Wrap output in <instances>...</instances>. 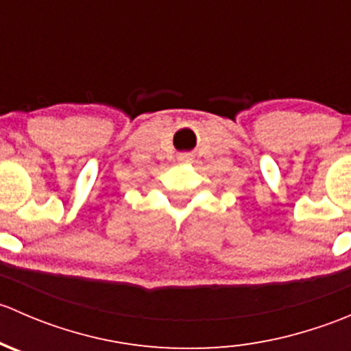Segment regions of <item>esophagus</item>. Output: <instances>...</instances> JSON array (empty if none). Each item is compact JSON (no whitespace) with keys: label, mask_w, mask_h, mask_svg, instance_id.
<instances>
[{"label":"esophagus","mask_w":351,"mask_h":351,"mask_svg":"<svg viewBox=\"0 0 351 351\" xmlns=\"http://www.w3.org/2000/svg\"><path fill=\"white\" fill-rule=\"evenodd\" d=\"M180 159H182V161H185V159H189V156H182V158H180Z\"/></svg>","instance_id":"esophagus-1"}]
</instances>
